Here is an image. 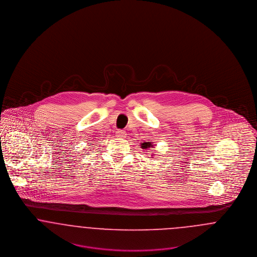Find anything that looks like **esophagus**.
I'll return each instance as SVG.
<instances>
[{"label": "esophagus", "instance_id": "obj_1", "mask_svg": "<svg viewBox=\"0 0 257 257\" xmlns=\"http://www.w3.org/2000/svg\"><path fill=\"white\" fill-rule=\"evenodd\" d=\"M116 135H117V137L123 138V137H124V135H125V132H124V131H121V130H119V131H117Z\"/></svg>", "mask_w": 257, "mask_h": 257}]
</instances>
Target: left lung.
I'll return each instance as SVG.
<instances>
[{"mask_svg": "<svg viewBox=\"0 0 257 257\" xmlns=\"http://www.w3.org/2000/svg\"><path fill=\"white\" fill-rule=\"evenodd\" d=\"M151 147H153L152 142H143V143H141V148L142 149L148 150V149L151 148Z\"/></svg>", "mask_w": 257, "mask_h": 257, "instance_id": "8db88e82", "label": "left lung"}]
</instances>
